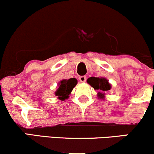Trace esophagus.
<instances>
[{"mask_svg": "<svg viewBox=\"0 0 154 154\" xmlns=\"http://www.w3.org/2000/svg\"><path fill=\"white\" fill-rule=\"evenodd\" d=\"M86 79H87L86 76H80V77H79V81H80L81 82H85Z\"/></svg>", "mask_w": 154, "mask_h": 154, "instance_id": "esophagus-1", "label": "esophagus"}]
</instances>
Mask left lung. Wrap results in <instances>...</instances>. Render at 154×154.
I'll return each mask as SVG.
<instances>
[{
  "label": "left lung",
  "instance_id": "left-lung-1",
  "mask_svg": "<svg viewBox=\"0 0 154 154\" xmlns=\"http://www.w3.org/2000/svg\"><path fill=\"white\" fill-rule=\"evenodd\" d=\"M87 82L95 90H98L100 92L98 94V96H99V98H102V99L104 98L103 93H105L107 91H109L111 87V85L109 83V81L106 78H103V77L98 78V77H92L88 79Z\"/></svg>",
  "mask_w": 154,
  "mask_h": 154
}]
</instances>
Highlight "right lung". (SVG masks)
I'll use <instances>...</instances> for the list:
<instances>
[{"label":"right lung","mask_w":154,"mask_h":154,"mask_svg":"<svg viewBox=\"0 0 154 154\" xmlns=\"http://www.w3.org/2000/svg\"><path fill=\"white\" fill-rule=\"evenodd\" d=\"M77 83V80L75 78L63 79L59 83V88L55 94L57 95L60 100H64L69 98V95L71 93Z\"/></svg>","instance_id":"1"}]
</instances>
